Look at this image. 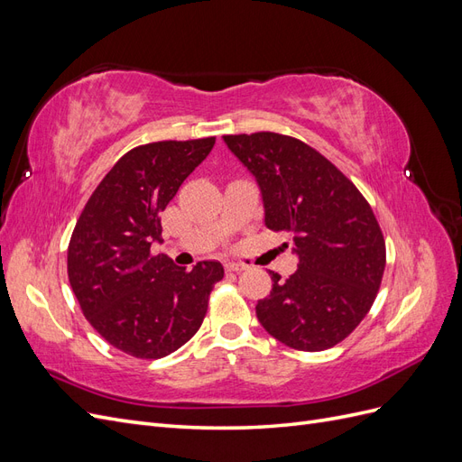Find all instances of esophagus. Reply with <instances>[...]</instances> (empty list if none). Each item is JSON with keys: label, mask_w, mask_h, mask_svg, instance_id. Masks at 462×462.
<instances>
[{"label": "esophagus", "mask_w": 462, "mask_h": 462, "mask_svg": "<svg viewBox=\"0 0 462 462\" xmlns=\"http://www.w3.org/2000/svg\"><path fill=\"white\" fill-rule=\"evenodd\" d=\"M223 268H226V272H243V270H246V265L239 263V262H226Z\"/></svg>", "instance_id": "obj_1"}]
</instances>
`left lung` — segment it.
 I'll use <instances>...</instances> for the list:
<instances>
[{
	"label": "left lung",
	"mask_w": 462,
	"mask_h": 462,
	"mask_svg": "<svg viewBox=\"0 0 462 462\" xmlns=\"http://www.w3.org/2000/svg\"><path fill=\"white\" fill-rule=\"evenodd\" d=\"M223 141L256 179L265 227L289 233L299 258L285 282L270 272L273 287L256 304L260 324L297 351L341 343L372 309L385 270V241L370 204L299 138L254 133Z\"/></svg>",
	"instance_id": "8db88e82"
}]
</instances>
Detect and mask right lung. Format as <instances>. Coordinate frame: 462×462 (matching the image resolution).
Segmentation results:
<instances>
[{
    "label": "right lung",
    "instance_id": "add662e5",
    "mask_svg": "<svg viewBox=\"0 0 462 462\" xmlns=\"http://www.w3.org/2000/svg\"><path fill=\"white\" fill-rule=\"evenodd\" d=\"M216 136L136 146L111 167L77 221L67 273L90 326L119 351L163 358L202 326L223 265L199 262L190 272L165 254L162 212L206 160Z\"/></svg>",
    "mask_w": 462,
    "mask_h": 462
}]
</instances>
